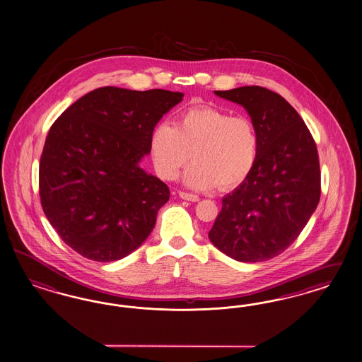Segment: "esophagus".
I'll return each instance as SVG.
<instances>
[{
	"instance_id": "esophagus-1",
	"label": "esophagus",
	"mask_w": 362,
	"mask_h": 362,
	"mask_svg": "<svg viewBox=\"0 0 362 362\" xmlns=\"http://www.w3.org/2000/svg\"><path fill=\"white\" fill-rule=\"evenodd\" d=\"M179 197L185 199V200H189V202H197L199 200V197L195 194H189V192H185V191H180Z\"/></svg>"
}]
</instances>
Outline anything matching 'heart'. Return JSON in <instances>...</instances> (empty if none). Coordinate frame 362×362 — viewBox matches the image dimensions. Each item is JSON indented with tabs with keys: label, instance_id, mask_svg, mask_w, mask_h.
Masks as SVG:
<instances>
[{
	"label": "heart",
	"instance_id": "1",
	"mask_svg": "<svg viewBox=\"0 0 362 362\" xmlns=\"http://www.w3.org/2000/svg\"><path fill=\"white\" fill-rule=\"evenodd\" d=\"M259 132L248 117L212 107H191L176 117L174 126H155L150 150L155 170L176 179L191 159L185 182L194 189L233 188L241 185L257 162Z\"/></svg>",
	"mask_w": 362,
	"mask_h": 362
}]
</instances>
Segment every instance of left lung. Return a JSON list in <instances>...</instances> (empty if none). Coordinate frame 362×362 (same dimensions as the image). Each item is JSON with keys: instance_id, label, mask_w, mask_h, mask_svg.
<instances>
[{"instance_id": "1", "label": "left lung", "mask_w": 362, "mask_h": 362, "mask_svg": "<svg viewBox=\"0 0 362 362\" xmlns=\"http://www.w3.org/2000/svg\"><path fill=\"white\" fill-rule=\"evenodd\" d=\"M215 94L248 111L260 146L252 173L223 197L209 240L238 262L269 260L296 240L317 207L316 142L296 110L274 91L243 86Z\"/></svg>"}]
</instances>
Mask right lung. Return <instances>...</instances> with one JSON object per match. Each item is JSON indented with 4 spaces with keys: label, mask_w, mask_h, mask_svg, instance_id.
Returning a JSON list of instances; mask_svg holds the SVG:
<instances>
[{
    "label": "right lung",
    "mask_w": 362,
    "mask_h": 362,
    "mask_svg": "<svg viewBox=\"0 0 362 362\" xmlns=\"http://www.w3.org/2000/svg\"><path fill=\"white\" fill-rule=\"evenodd\" d=\"M183 99L153 88H99L52 124L40 160V197L59 238L83 257L115 262L151 233L170 199L139 167L153 127Z\"/></svg>",
    "instance_id": "add662e5"
}]
</instances>
